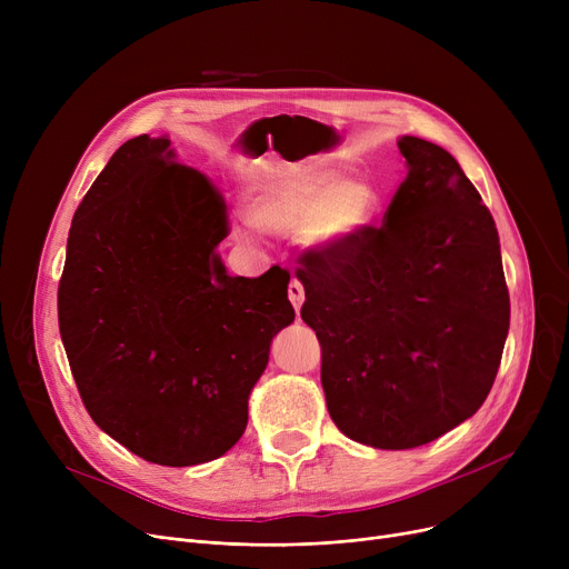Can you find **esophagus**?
<instances>
[{
  "mask_svg": "<svg viewBox=\"0 0 569 569\" xmlns=\"http://www.w3.org/2000/svg\"><path fill=\"white\" fill-rule=\"evenodd\" d=\"M288 300H290L295 313L300 316V309H302V305H305V286H302L300 281H297V279H292L290 286H288Z\"/></svg>",
  "mask_w": 569,
  "mask_h": 569,
  "instance_id": "obj_1",
  "label": "esophagus"
}]
</instances>
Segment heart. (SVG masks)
Here are the masks:
<instances>
[{
    "label": "heart",
    "instance_id": "obj_1",
    "mask_svg": "<svg viewBox=\"0 0 569 569\" xmlns=\"http://www.w3.org/2000/svg\"><path fill=\"white\" fill-rule=\"evenodd\" d=\"M378 204L367 179L313 170L256 182L247 196V221L264 234H307L320 253H343L371 228Z\"/></svg>",
    "mask_w": 569,
    "mask_h": 569
}]
</instances>
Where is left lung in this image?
Returning <instances> with one entry per match:
<instances>
[{
    "mask_svg": "<svg viewBox=\"0 0 569 569\" xmlns=\"http://www.w3.org/2000/svg\"><path fill=\"white\" fill-rule=\"evenodd\" d=\"M397 144L408 177L385 223L297 269L327 410L341 433L376 450H412L480 410L510 330L482 196L440 144L415 136Z\"/></svg>",
    "mask_w": 569,
    "mask_h": 569,
    "instance_id": "left-lung-1",
    "label": "left lung"
}]
</instances>
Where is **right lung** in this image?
I'll return each instance as SVG.
<instances>
[{
  "mask_svg": "<svg viewBox=\"0 0 569 569\" xmlns=\"http://www.w3.org/2000/svg\"><path fill=\"white\" fill-rule=\"evenodd\" d=\"M226 204L170 138L112 154L69 230L59 335L87 412L159 466L223 457L249 422L272 339L295 320L290 274L230 277Z\"/></svg>",
  "mask_w": 569,
  "mask_h": 569,
  "instance_id": "add662e5",
  "label": "right lung"
}]
</instances>
